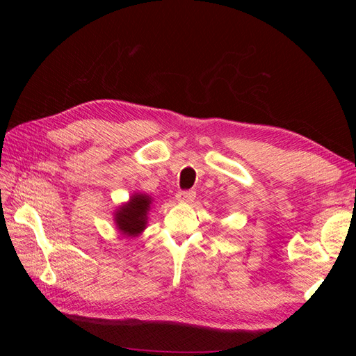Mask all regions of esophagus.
Listing matches in <instances>:
<instances>
[{"label": "esophagus", "instance_id": "obj_1", "mask_svg": "<svg viewBox=\"0 0 356 356\" xmlns=\"http://www.w3.org/2000/svg\"><path fill=\"white\" fill-rule=\"evenodd\" d=\"M196 197V191L193 190H181L177 193V200L178 202H184V203H188V202H193V199Z\"/></svg>", "mask_w": 356, "mask_h": 356}]
</instances>
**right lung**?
<instances>
[{"label":"right lung","instance_id":"right-lung-1","mask_svg":"<svg viewBox=\"0 0 356 356\" xmlns=\"http://www.w3.org/2000/svg\"><path fill=\"white\" fill-rule=\"evenodd\" d=\"M152 199L145 195L132 196L131 202L120 208L115 213V221L118 229L126 236H136L145 229L147 211Z\"/></svg>","mask_w":356,"mask_h":356}]
</instances>
